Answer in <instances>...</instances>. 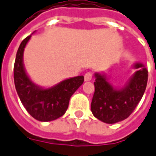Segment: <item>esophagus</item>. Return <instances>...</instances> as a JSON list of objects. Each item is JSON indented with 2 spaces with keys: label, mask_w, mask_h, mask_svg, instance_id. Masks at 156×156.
<instances>
[{
  "label": "esophagus",
  "mask_w": 156,
  "mask_h": 156,
  "mask_svg": "<svg viewBox=\"0 0 156 156\" xmlns=\"http://www.w3.org/2000/svg\"><path fill=\"white\" fill-rule=\"evenodd\" d=\"M92 78H93V74L91 72L86 73L85 76H84V80H85V81H89V80H92Z\"/></svg>",
  "instance_id": "34e87169"
}]
</instances>
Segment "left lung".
I'll return each instance as SVG.
<instances>
[{
    "instance_id": "left-lung-1",
    "label": "left lung",
    "mask_w": 156,
    "mask_h": 156,
    "mask_svg": "<svg viewBox=\"0 0 156 156\" xmlns=\"http://www.w3.org/2000/svg\"><path fill=\"white\" fill-rule=\"evenodd\" d=\"M136 72L122 87H113L105 74L95 73L94 94L91 111L96 119L106 124H115L132 113L144 95L148 70L141 62H135Z\"/></svg>"
}]
</instances>
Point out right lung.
<instances>
[{
    "mask_svg": "<svg viewBox=\"0 0 156 156\" xmlns=\"http://www.w3.org/2000/svg\"><path fill=\"white\" fill-rule=\"evenodd\" d=\"M31 37H26L18 49L13 67L14 85L29 114L41 122L52 121L65 113L70 97L83 83L84 77L69 78L48 88L35 84L27 75L23 62L24 51Z\"/></svg>",
    "mask_w": 156,
    "mask_h": 156,
    "instance_id": "obj_1",
    "label": "right lung"
}]
</instances>
